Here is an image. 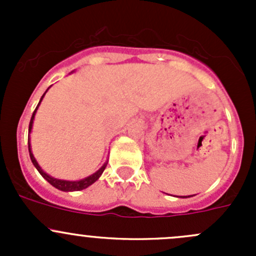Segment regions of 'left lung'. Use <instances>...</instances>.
<instances>
[{"label":"left lung","instance_id":"1","mask_svg":"<svg viewBox=\"0 0 256 256\" xmlns=\"http://www.w3.org/2000/svg\"><path fill=\"white\" fill-rule=\"evenodd\" d=\"M183 198H187V197H183Z\"/></svg>","mask_w":256,"mask_h":256}]
</instances>
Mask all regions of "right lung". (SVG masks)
<instances>
[{"label":"right lung","mask_w":256,"mask_h":256,"mask_svg":"<svg viewBox=\"0 0 256 256\" xmlns=\"http://www.w3.org/2000/svg\"><path fill=\"white\" fill-rule=\"evenodd\" d=\"M47 90H48V89H47ZM46 92H44V94H43V96H44V95H46ZM43 96L40 98V102H38L37 108H36V110H34V112H33L32 118H30V130H32V125H33V120H34L36 112H37V109H38V106H40V102H42ZM28 151H30V161H32V164H34L36 168L38 170V172H40V174H42V177L44 178V180H47L48 182L50 183L52 186H53V187L58 188V190H63V192H73V190H85V188H88V187H89V186H92V183L95 182V180H99V177L102 176V172H104V170H105V167H106V164H108V161H106L104 164H102V168L98 170V171L95 172V174H92V176H89V177H86V178H82V180H56V178H53V177L49 176V174H46V172L43 171L42 168H40V164H38V162L36 161L34 156H33L32 151H30V140H28Z\"/></svg>","instance_id":"1"}]
</instances>
